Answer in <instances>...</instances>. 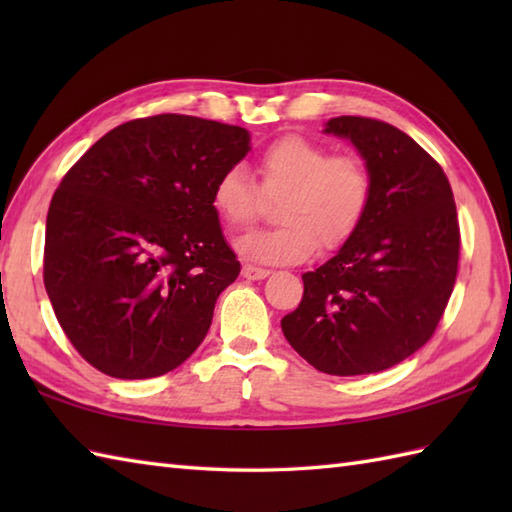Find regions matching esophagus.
<instances>
[{"label": "esophagus", "mask_w": 512, "mask_h": 512, "mask_svg": "<svg viewBox=\"0 0 512 512\" xmlns=\"http://www.w3.org/2000/svg\"><path fill=\"white\" fill-rule=\"evenodd\" d=\"M268 275H270L268 268H259V266H253V264L242 266V277H246V279H266Z\"/></svg>", "instance_id": "obj_1"}]
</instances>
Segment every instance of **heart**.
<instances>
[{
    "mask_svg": "<svg viewBox=\"0 0 512 512\" xmlns=\"http://www.w3.org/2000/svg\"><path fill=\"white\" fill-rule=\"evenodd\" d=\"M266 193H281L277 220L268 231L237 239L239 253L266 264L308 259L317 244L339 248L350 239L372 202V173L361 158L330 156V149L306 136L290 134L270 143L259 156ZM213 206L222 220L242 228L259 211V189L244 167H228L213 184Z\"/></svg>",
    "mask_w": 512,
    "mask_h": 512,
    "instance_id": "obj_1",
    "label": "heart"
}]
</instances>
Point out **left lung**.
I'll return each instance as SVG.
<instances>
[{
    "label": "left lung",
    "instance_id": "obj_1",
    "mask_svg": "<svg viewBox=\"0 0 512 512\" xmlns=\"http://www.w3.org/2000/svg\"><path fill=\"white\" fill-rule=\"evenodd\" d=\"M323 132L361 154L372 202L336 255L301 277L303 299L281 330L323 374H376L436 332L458 275V211L442 167L398 127L339 116Z\"/></svg>",
    "mask_w": 512,
    "mask_h": 512
}]
</instances>
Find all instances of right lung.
Instances as JSON below:
<instances>
[{
    "label": "right lung",
    "mask_w": 512,
    "mask_h": 512,
    "mask_svg": "<svg viewBox=\"0 0 512 512\" xmlns=\"http://www.w3.org/2000/svg\"><path fill=\"white\" fill-rule=\"evenodd\" d=\"M250 151L244 127L160 114L114 127L54 191L43 284L99 372L162 376L198 350L239 275L213 184Z\"/></svg>",
    "instance_id": "1"
}]
</instances>
